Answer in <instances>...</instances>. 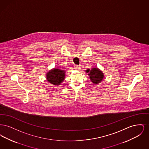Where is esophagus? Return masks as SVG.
I'll return each mask as SVG.
<instances>
[{
    "label": "esophagus",
    "instance_id": "obj_1",
    "mask_svg": "<svg viewBox=\"0 0 149 149\" xmlns=\"http://www.w3.org/2000/svg\"><path fill=\"white\" fill-rule=\"evenodd\" d=\"M74 68H75V69H76V70H80V66H79V65H75V66H74Z\"/></svg>",
    "mask_w": 149,
    "mask_h": 149
}]
</instances>
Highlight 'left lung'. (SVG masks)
<instances>
[{"mask_svg": "<svg viewBox=\"0 0 149 149\" xmlns=\"http://www.w3.org/2000/svg\"><path fill=\"white\" fill-rule=\"evenodd\" d=\"M86 72H89L88 75L91 81L94 84H98L104 78L103 74L97 68H93L91 71L89 69L86 70Z\"/></svg>", "mask_w": 149, "mask_h": 149, "instance_id": "1", "label": "left lung"}]
</instances>
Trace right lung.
<instances>
[{
  "label": "right lung",
  "instance_id": "obj_1",
  "mask_svg": "<svg viewBox=\"0 0 149 149\" xmlns=\"http://www.w3.org/2000/svg\"><path fill=\"white\" fill-rule=\"evenodd\" d=\"M47 80L54 85H60L65 78V71L58 69H54L47 74Z\"/></svg>",
  "mask_w": 149,
  "mask_h": 149
}]
</instances>
